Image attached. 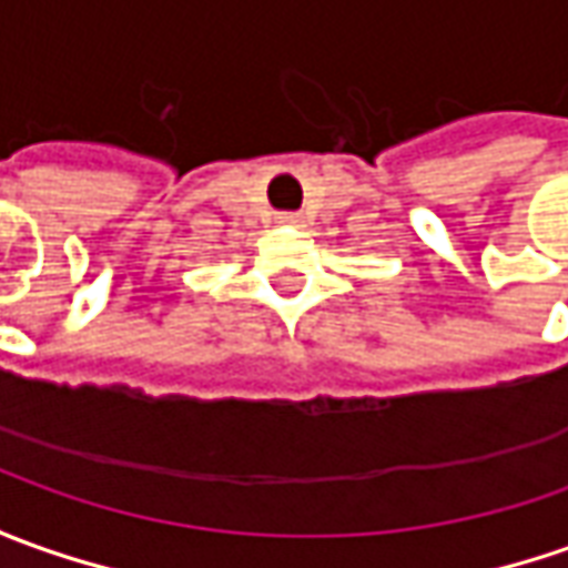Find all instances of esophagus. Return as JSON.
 <instances>
[{
    "mask_svg": "<svg viewBox=\"0 0 568 568\" xmlns=\"http://www.w3.org/2000/svg\"><path fill=\"white\" fill-rule=\"evenodd\" d=\"M280 223H283V226H301V223H304V217H301V214H280Z\"/></svg>",
    "mask_w": 568,
    "mask_h": 568,
    "instance_id": "esophagus-1",
    "label": "esophagus"
}]
</instances>
